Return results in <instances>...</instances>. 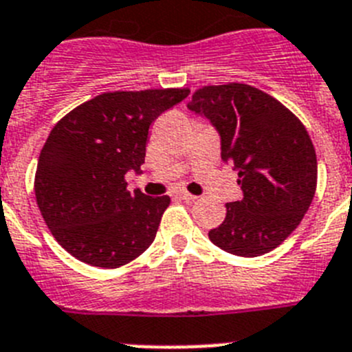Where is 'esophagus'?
Here are the masks:
<instances>
[{
	"mask_svg": "<svg viewBox=\"0 0 352 352\" xmlns=\"http://www.w3.org/2000/svg\"><path fill=\"white\" fill-rule=\"evenodd\" d=\"M179 197L182 198V200H186V201H193V200H197V197H195V195H191V193H188V191H180Z\"/></svg>",
	"mask_w": 352,
	"mask_h": 352,
	"instance_id": "obj_1",
	"label": "esophagus"
}]
</instances>
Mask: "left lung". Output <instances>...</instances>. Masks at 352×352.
Segmentation results:
<instances>
[{
	"instance_id": "obj_1",
	"label": "left lung",
	"mask_w": 352,
	"mask_h": 352,
	"mask_svg": "<svg viewBox=\"0 0 352 352\" xmlns=\"http://www.w3.org/2000/svg\"><path fill=\"white\" fill-rule=\"evenodd\" d=\"M188 108L218 129L221 159L243 189L209 232L210 243L237 256L269 253L298 228L316 195L317 155L305 125L280 100L244 83L198 88Z\"/></svg>"
}]
</instances>
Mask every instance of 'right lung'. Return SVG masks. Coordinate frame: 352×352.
Instances as JSON below:
<instances>
[{"label": "right lung", "instance_id": "add662e5", "mask_svg": "<svg viewBox=\"0 0 352 352\" xmlns=\"http://www.w3.org/2000/svg\"><path fill=\"white\" fill-rule=\"evenodd\" d=\"M188 96L189 88L106 91L58 120L38 155L35 198L65 252L113 269L151 246L170 197L129 193L125 173L145 163L152 122Z\"/></svg>", "mask_w": 352, "mask_h": 352}]
</instances>
